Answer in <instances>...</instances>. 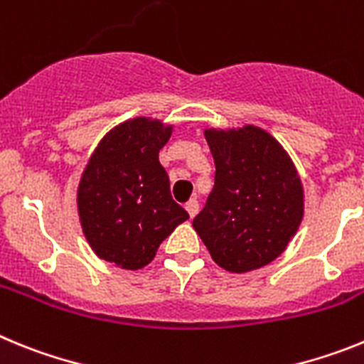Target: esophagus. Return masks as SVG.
I'll use <instances>...</instances> for the list:
<instances>
[{
  "label": "esophagus",
  "mask_w": 364,
  "mask_h": 364,
  "mask_svg": "<svg viewBox=\"0 0 364 364\" xmlns=\"http://www.w3.org/2000/svg\"><path fill=\"white\" fill-rule=\"evenodd\" d=\"M186 210H188L189 217H195V215L198 213V200H195V198H191V200L186 202Z\"/></svg>",
  "instance_id": "esophagus-1"
}]
</instances>
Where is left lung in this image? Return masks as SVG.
<instances>
[{
	"mask_svg": "<svg viewBox=\"0 0 364 364\" xmlns=\"http://www.w3.org/2000/svg\"><path fill=\"white\" fill-rule=\"evenodd\" d=\"M215 186L193 228L211 259L231 273L262 268L297 233L304 195L294 162L264 129H205Z\"/></svg>",
	"mask_w": 364,
	"mask_h": 364,
	"instance_id": "obj_1",
	"label": "left lung"
}]
</instances>
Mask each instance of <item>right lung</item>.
<instances>
[{"instance_id":"add662e5","label":"right lung","mask_w":364,"mask_h":364,"mask_svg":"<svg viewBox=\"0 0 364 364\" xmlns=\"http://www.w3.org/2000/svg\"><path fill=\"white\" fill-rule=\"evenodd\" d=\"M171 125L133 118L109 131L78 186V215L87 242L100 259L124 269H140L188 211L169 191V176L159 153Z\"/></svg>"}]
</instances>
